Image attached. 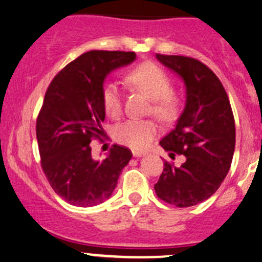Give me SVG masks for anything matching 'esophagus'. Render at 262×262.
<instances>
[{
	"label": "esophagus",
	"instance_id": "34e87169",
	"mask_svg": "<svg viewBox=\"0 0 262 262\" xmlns=\"http://www.w3.org/2000/svg\"><path fill=\"white\" fill-rule=\"evenodd\" d=\"M145 151H140V150H134L133 151V156L134 157H141V156H145Z\"/></svg>",
	"mask_w": 262,
	"mask_h": 262
}]
</instances>
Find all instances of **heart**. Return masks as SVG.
I'll return each instance as SVG.
<instances>
[{
  "label": "heart",
  "mask_w": 262,
  "mask_h": 262,
  "mask_svg": "<svg viewBox=\"0 0 262 262\" xmlns=\"http://www.w3.org/2000/svg\"><path fill=\"white\" fill-rule=\"evenodd\" d=\"M126 82L136 91L150 99L149 113L162 122H171L180 111V99L171 91V77L157 64L144 63L126 76ZM103 106L111 118L118 119L123 112L122 94L116 83H106L103 89ZM158 134V126L151 119H128L114 129L117 141L129 148L144 149Z\"/></svg>",
  "instance_id": "1"
}]
</instances>
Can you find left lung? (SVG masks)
I'll return each mask as SVG.
<instances>
[{"instance_id":"obj_1","label":"left lung","mask_w":262,"mask_h":262,"mask_svg":"<svg viewBox=\"0 0 262 262\" xmlns=\"http://www.w3.org/2000/svg\"><path fill=\"white\" fill-rule=\"evenodd\" d=\"M185 86V106L175 128L159 144L164 150L184 154L180 167L164 162L158 198L176 207H191L210 198L224 181L233 161L235 123L220 79L199 60L178 55H156Z\"/></svg>"}]
</instances>
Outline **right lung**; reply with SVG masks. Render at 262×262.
Listing matches in <instances>:
<instances>
[{
	"label": "right lung",
	"mask_w": 262,
	"mask_h": 262,
	"mask_svg": "<svg viewBox=\"0 0 262 262\" xmlns=\"http://www.w3.org/2000/svg\"><path fill=\"white\" fill-rule=\"evenodd\" d=\"M135 59V52H84L47 89L36 124L42 170L55 193L73 206L92 207L111 198L133 157L129 149L113 145L103 161L94 159L90 143L105 135L104 81Z\"/></svg>",
	"instance_id": "1"
}]
</instances>
